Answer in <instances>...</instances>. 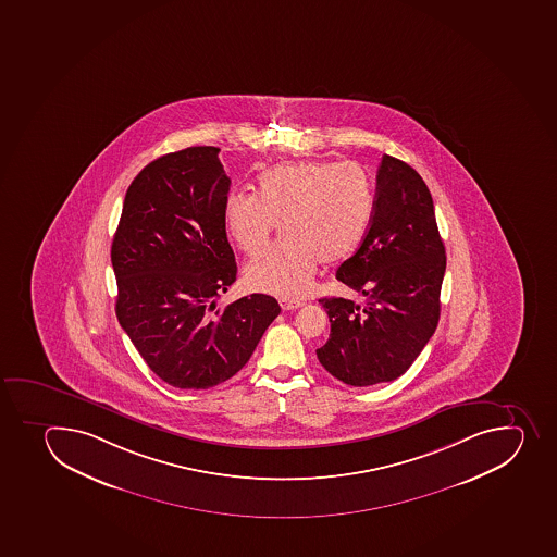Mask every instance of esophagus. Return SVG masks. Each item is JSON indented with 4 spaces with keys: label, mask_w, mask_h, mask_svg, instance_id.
<instances>
[{
    "label": "esophagus",
    "mask_w": 557,
    "mask_h": 557,
    "mask_svg": "<svg viewBox=\"0 0 557 557\" xmlns=\"http://www.w3.org/2000/svg\"><path fill=\"white\" fill-rule=\"evenodd\" d=\"M281 308L285 310V312H288V310H297V308H301L305 302L302 301H290V299H283V301H280Z\"/></svg>",
    "instance_id": "1"
}]
</instances>
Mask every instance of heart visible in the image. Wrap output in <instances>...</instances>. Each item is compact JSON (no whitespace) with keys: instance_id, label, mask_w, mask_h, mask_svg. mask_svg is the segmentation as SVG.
Masks as SVG:
<instances>
[{"instance_id":"1","label":"heart","mask_w":557,"mask_h":557,"mask_svg":"<svg viewBox=\"0 0 557 557\" xmlns=\"http://www.w3.org/2000/svg\"><path fill=\"white\" fill-rule=\"evenodd\" d=\"M375 193L354 164L302 160L274 165L258 178V197L228 193L223 225L244 255H260L281 223L285 242L250 261L245 285L280 297H299L312 285L319 261L337 265L364 244Z\"/></svg>"}]
</instances>
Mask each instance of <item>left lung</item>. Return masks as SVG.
Here are the masks:
<instances>
[{"label": "left lung", "instance_id": "left-lung-1", "mask_svg": "<svg viewBox=\"0 0 557 557\" xmlns=\"http://www.w3.org/2000/svg\"><path fill=\"white\" fill-rule=\"evenodd\" d=\"M444 272L430 189L411 165L384 154L370 231L337 271L364 305L319 299L330 318L329 341L315 351L324 370L357 387L404 375L435 334Z\"/></svg>", "mask_w": 557, "mask_h": 557}]
</instances>
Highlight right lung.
Masks as SVG:
<instances>
[{
    "instance_id": "1",
    "label": "right lung",
    "mask_w": 557,
    "mask_h": 557,
    "mask_svg": "<svg viewBox=\"0 0 557 557\" xmlns=\"http://www.w3.org/2000/svg\"><path fill=\"white\" fill-rule=\"evenodd\" d=\"M218 153L197 146L146 165L113 236L119 323L151 371L181 389L236 375L281 312L265 294L216 307L238 272L223 225L231 178Z\"/></svg>"
}]
</instances>
